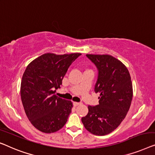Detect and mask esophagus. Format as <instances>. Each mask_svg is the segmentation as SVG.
<instances>
[{"instance_id": "obj_1", "label": "esophagus", "mask_w": 155, "mask_h": 155, "mask_svg": "<svg viewBox=\"0 0 155 155\" xmlns=\"http://www.w3.org/2000/svg\"><path fill=\"white\" fill-rule=\"evenodd\" d=\"M80 104H81V102H74V105L75 107L80 105Z\"/></svg>"}]
</instances>
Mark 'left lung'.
<instances>
[{
    "label": "left lung",
    "instance_id": "8db88e82",
    "mask_svg": "<svg viewBox=\"0 0 155 155\" xmlns=\"http://www.w3.org/2000/svg\"><path fill=\"white\" fill-rule=\"evenodd\" d=\"M97 69L94 91L100 93L99 104L88 107V113L81 118L91 134L104 136L119 126L129 110L133 97L130 74L121 61L109 55H86Z\"/></svg>",
    "mask_w": 155,
    "mask_h": 155
}]
</instances>
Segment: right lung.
<instances>
[{"label":"right lung","instance_id":"1","mask_svg":"<svg viewBox=\"0 0 155 155\" xmlns=\"http://www.w3.org/2000/svg\"><path fill=\"white\" fill-rule=\"evenodd\" d=\"M81 53L43 54L30 63L21 82L20 94L26 115L37 129L58 131L66 124L72 102L55 95L69 66Z\"/></svg>","mask_w":155,"mask_h":155}]
</instances>
